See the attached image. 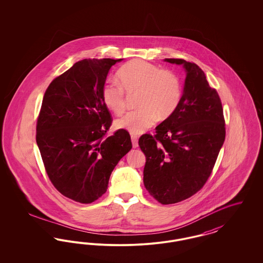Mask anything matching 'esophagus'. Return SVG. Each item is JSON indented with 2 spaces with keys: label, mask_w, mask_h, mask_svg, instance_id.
<instances>
[{
  "label": "esophagus",
  "mask_w": 263,
  "mask_h": 263,
  "mask_svg": "<svg viewBox=\"0 0 263 263\" xmlns=\"http://www.w3.org/2000/svg\"><path fill=\"white\" fill-rule=\"evenodd\" d=\"M131 140H132V145H133V148H138V137L135 135H132L131 136Z\"/></svg>",
  "instance_id": "esophagus-1"
}]
</instances>
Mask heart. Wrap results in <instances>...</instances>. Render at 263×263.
I'll list each match as a JSON object with an SVG mask.
<instances>
[{"instance_id":"b5f03b06","label":"heart","mask_w":263,"mask_h":263,"mask_svg":"<svg viewBox=\"0 0 263 263\" xmlns=\"http://www.w3.org/2000/svg\"><path fill=\"white\" fill-rule=\"evenodd\" d=\"M117 76L120 83L107 81L101 89L106 107L119 115L125 110L126 91L139 92L136 110L126 113L115 125L132 135H140L157 121L171 117L180 104L183 95L181 78L175 71L135 59L124 64Z\"/></svg>"}]
</instances>
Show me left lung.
Returning a JSON list of instances; mask_svg holds the SVG:
<instances>
[{
    "instance_id": "8db88e82",
    "label": "left lung",
    "mask_w": 263,
    "mask_h": 263,
    "mask_svg": "<svg viewBox=\"0 0 263 263\" xmlns=\"http://www.w3.org/2000/svg\"><path fill=\"white\" fill-rule=\"evenodd\" d=\"M164 61L183 65L186 78L179 106L144 134L139 146L146 156L144 185L163 205L185 200L204 186L212 173L226 136L220 97L209 86L195 63L183 59Z\"/></svg>"
}]
</instances>
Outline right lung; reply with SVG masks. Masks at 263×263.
<instances>
[{
    "mask_svg": "<svg viewBox=\"0 0 263 263\" xmlns=\"http://www.w3.org/2000/svg\"><path fill=\"white\" fill-rule=\"evenodd\" d=\"M121 59H84L46 89L36 122V143L52 184L64 196L88 204L107 189L118 162L131 150L128 131L107 136L112 123L101 89Z\"/></svg>",
    "mask_w": 263,
    "mask_h": 263,
    "instance_id": "1",
    "label": "right lung"
}]
</instances>
